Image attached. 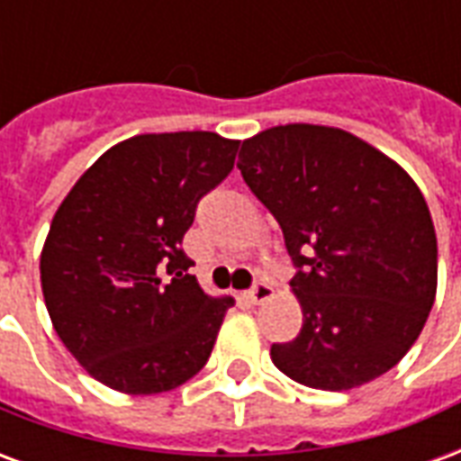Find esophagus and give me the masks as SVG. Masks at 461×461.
<instances>
[{"mask_svg":"<svg viewBox=\"0 0 461 461\" xmlns=\"http://www.w3.org/2000/svg\"><path fill=\"white\" fill-rule=\"evenodd\" d=\"M271 294H274V289H271L267 281H257L249 289V299L254 301V303H264V301L271 299Z\"/></svg>","mask_w":461,"mask_h":461,"instance_id":"esophagus-1","label":"esophagus"}]
</instances>
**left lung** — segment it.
<instances>
[{
    "label": "left lung",
    "instance_id": "obj_1",
    "mask_svg": "<svg viewBox=\"0 0 461 461\" xmlns=\"http://www.w3.org/2000/svg\"><path fill=\"white\" fill-rule=\"evenodd\" d=\"M237 167L296 267L303 326L271 346L274 366L316 390H350L397 366L437 294L435 224L412 177L356 135L309 122L244 140Z\"/></svg>",
    "mask_w": 461,
    "mask_h": 461
}]
</instances>
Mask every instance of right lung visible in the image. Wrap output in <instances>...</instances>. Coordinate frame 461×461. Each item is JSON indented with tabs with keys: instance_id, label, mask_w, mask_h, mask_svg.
I'll use <instances>...</instances> for the list:
<instances>
[{
	"instance_id": "1",
	"label": "right lung",
	"mask_w": 461,
	"mask_h": 461,
	"mask_svg": "<svg viewBox=\"0 0 461 461\" xmlns=\"http://www.w3.org/2000/svg\"><path fill=\"white\" fill-rule=\"evenodd\" d=\"M240 140L217 132L135 135L81 175L41 251L51 323L98 383L167 393L210 357L231 299H214L187 274L182 237L197 202L234 167Z\"/></svg>"
}]
</instances>
